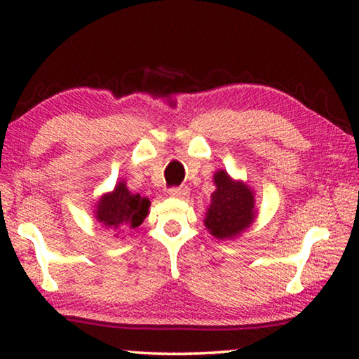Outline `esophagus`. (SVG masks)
I'll return each instance as SVG.
<instances>
[{"instance_id": "obj_1", "label": "esophagus", "mask_w": 359, "mask_h": 359, "mask_svg": "<svg viewBox=\"0 0 359 359\" xmlns=\"http://www.w3.org/2000/svg\"><path fill=\"white\" fill-rule=\"evenodd\" d=\"M188 193H190V190H188V187H185V185L171 188V190L168 191L169 196H172V198H185V196H188Z\"/></svg>"}]
</instances>
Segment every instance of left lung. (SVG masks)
<instances>
[{"mask_svg": "<svg viewBox=\"0 0 359 359\" xmlns=\"http://www.w3.org/2000/svg\"><path fill=\"white\" fill-rule=\"evenodd\" d=\"M214 184L215 191L210 194L204 226L217 239H236L252 226L258 215L255 191L245 182L231 177L224 169L215 171Z\"/></svg>", "mask_w": 359, "mask_h": 359, "instance_id": "obj_1", "label": "left lung"}]
</instances>
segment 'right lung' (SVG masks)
I'll list each match as a JSON object with an SVG mask.
<instances>
[{"instance_id": "add662e5", "label": "right lung", "mask_w": 359, "mask_h": 359, "mask_svg": "<svg viewBox=\"0 0 359 359\" xmlns=\"http://www.w3.org/2000/svg\"><path fill=\"white\" fill-rule=\"evenodd\" d=\"M150 201L128 190L125 180H118L112 191L102 193L93 205V217L114 238L123 239L149 215Z\"/></svg>"}]
</instances>
